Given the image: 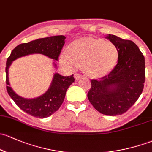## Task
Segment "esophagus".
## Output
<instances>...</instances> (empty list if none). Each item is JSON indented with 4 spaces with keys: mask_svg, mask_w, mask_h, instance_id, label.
<instances>
[{
    "mask_svg": "<svg viewBox=\"0 0 152 152\" xmlns=\"http://www.w3.org/2000/svg\"><path fill=\"white\" fill-rule=\"evenodd\" d=\"M74 78L76 80H79V79H81V78H82V75L79 74V73H74Z\"/></svg>",
    "mask_w": 152,
    "mask_h": 152,
    "instance_id": "34e87169",
    "label": "esophagus"
}]
</instances>
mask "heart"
<instances>
[{"mask_svg": "<svg viewBox=\"0 0 152 152\" xmlns=\"http://www.w3.org/2000/svg\"><path fill=\"white\" fill-rule=\"evenodd\" d=\"M118 50L114 44L92 38H82L73 41L66 49V54L60 56L59 61L71 70L73 65L83 68L92 78L105 76L116 65Z\"/></svg>", "mask_w": 152, "mask_h": 152, "instance_id": "1", "label": "heart"}]
</instances>
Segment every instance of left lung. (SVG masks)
Segmentation results:
<instances>
[{"mask_svg": "<svg viewBox=\"0 0 152 152\" xmlns=\"http://www.w3.org/2000/svg\"><path fill=\"white\" fill-rule=\"evenodd\" d=\"M105 38L117 48V64L108 75L91 80L92 86L87 97L100 113L117 116L126 112L142 93L145 81V59L132 41L111 34Z\"/></svg>", "mask_w": 152, "mask_h": 152, "instance_id": "1", "label": "left lung"}]
</instances>
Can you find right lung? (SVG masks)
<instances>
[{"label":"right lung","mask_w":152,"mask_h":152,"mask_svg":"<svg viewBox=\"0 0 152 152\" xmlns=\"http://www.w3.org/2000/svg\"><path fill=\"white\" fill-rule=\"evenodd\" d=\"M65 37L64 36H55L34 40L29 43H24L16 47L6 61V89L9 96L18 105L19 108L27 114L35 117H48L60 108L65 99L68 87L74 82L73 74L70 76H63L55 73L51 85L45 93L33 99L24 98L19 96L10 87L9 81V68L14 60L20 57L32 54H42L53 60H58ZM56 67V64L54 63Z\"/></svg>","instance_id":"add662e5"}]
</instances>
